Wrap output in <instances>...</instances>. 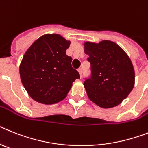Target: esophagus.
Masks as SVG:
<instances>
[{
  "label": "esophagus",
  "mask_w": 148,
  "mask_h": 148,
  "mask_svg": "<svg viewBox=\"0 0 148 148\" xmlns=\"http://www.w3.org/2000/svg\"><path fill=\"white\" fill-rule=\"evenodd\" d=\"M78 72L79 73V76H80V77L82 78V76H83V69H78Z\"/></svg>",
  "instance_id": "obj_1"
}]
</instances>
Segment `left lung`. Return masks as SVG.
I'll list each match as a JSON object with an SVG mask.
<instances>
[{"label": "left lung", "instance_id": "obj_1", "mask_svg": "<svg viewBox=\"0 0 148 148\" xmlns=\"http://www.w3.org/2000/svg\"><path fill=\"white\" fill-rule=\"evenodd\" d=\"M84 52L92 71L83 83L88 98L106 109L120 104L134 87L135 71L128 55L109 40L85 42Z\"/></svg>", "mask_w": 148, "mask_h": 148}]
</instances>
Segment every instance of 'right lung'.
<instances>
[{
  "label": "right lung",
  "mask_w": 148,
  "mask_h": 148,
  "mask_svg": "<svg viewBox=\"0 0 148 148\" xmlns=\"http://www.w3.org/2000/svg\"><path fill=\"white\" fill-rule=\"evenodd\" d=\"M71 42L59 34H46L32 44L19 67L23 86L34 101L53 104L62 101L79 79L66 55Z\"/></svg>",
  "instance_id": "right-lung-1"
}]
</instances>
